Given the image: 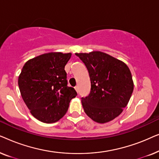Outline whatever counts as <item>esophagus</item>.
Here are the masks:
<instances>
[{"mask_svg":"<svg viewBox=\"0 0 159 159\" xmlns=\"http://www.w3.org/2000/svg\"><path fill=\"white\" fill-rule=\"evenodd\" d=\"M75 89L76 90V91H77V92L78 93V86H76V87H75Z\"/></svg>","mask_w":159,"mask_h":159,"instance_id":"obj_1","label":"esophagus"}]
</instances>
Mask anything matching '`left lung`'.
Listing matches in <instances>:
<instances>
[{"label":"left lung","instance_id":"1","mask_svg":"<svg viewBox=\"0 0 159 159\" xmlns=\"http://www.w3.org/2000/svg\"><path fill=\"white\" fill-rule=\"evenodd\" d=\"M88 69L90 93L82 98L85 114L103 124L121 114L133 92L134 82L127 65L101 51L76 53Z\"/></svg>","mask_w":159,"mask_h":159}]
</instances>
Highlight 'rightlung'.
I'll return each mask as SVG.
<instances>
[{
    "mask_svg": "<svg viewBox=\"0 0 159 159\" xmlns=\"http://www.w3.org/2000/svg\"><path fill=\"white\" fill-rule=\"evenodd\" d=\"M71 56V53L50 52L28 60L21 69L18 79L21 95L31 114L42 122L61 119L77 95L67 86L64 68Z\"/></svg>",
    "mask_w": 159,
    "mask_h": 159,
    "instance_id": "obj_1",
    "label": "right lung"
}]
</instances>
